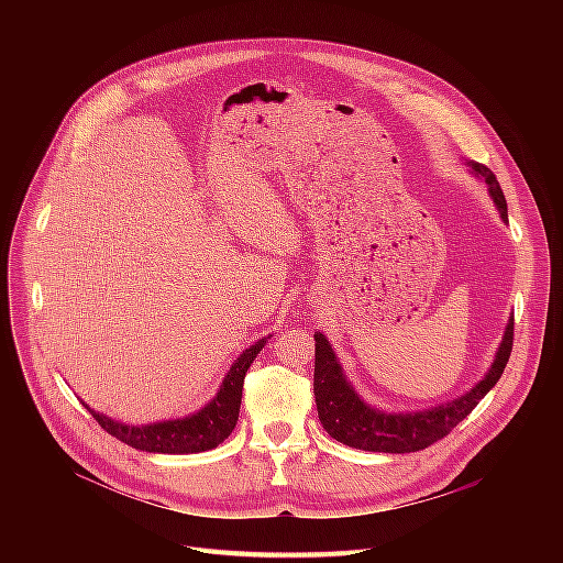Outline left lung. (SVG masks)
<instances>
[{"mask_svg":"<svg viewBox=\"0 0 563 563\" xmlns=\"http://www.w3.org/2000/svg\"><path fill=\"white\" fill-rule=\"evenodd\" d=\"M470 167L476 176L486 180L501 218L508 220V205L497 176L486 165L472 163ZM512 336H515V318H510L504 334V343L497 352L493 367L488 369L484 380L476 383L465 396H459L452 400V404L439 406L428 412L385 415L365 406L363 400L354 394V389L343 376V369L332 352V345L323 334L313 332V341H316L313 396H316L318 419L332 439L356 450L389 452V454L426 450L432 443L448 437L478 406V400L497 385L512 352V341H515Z\"/></svg>","mask_w":563,"mask_h":563,"instance_id":"left-lung-1","label":"left lung"}]
</instances>
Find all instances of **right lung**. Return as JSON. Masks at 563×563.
<instances>
[{"instance_id":"obj_1","label":"right lung","mask_w":563,"mask_h":563,"mask_svg":"<svg viewBox=\"0 0 563 563\" xmlns=\"http://www.w3.org/2000/svg\"><path fill=\"white\" fill-rule=\"evenodd\" d=\"M265 339L252 345L250 350L243 352L240 356L218 396L211 400V404L200 410L198 415L183 419V421H165V423H153V426H122L111 421L109 417H102L89 408L93 419L102 430H107L111 437L118 441L142 450V452H163V454H194V452H205L216 445H220L235 428L238 423V412H240V398H243V383L250 365L254 363L256 354L265 347Z\"/></svg>"}]
</instances>
